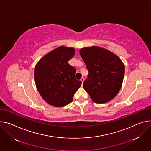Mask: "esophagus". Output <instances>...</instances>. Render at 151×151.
I'll return each instance as SVG.
<instances>
[{"mask_svg": "<svg viewBox=\"0 0 151 151\" xmlns=\"http://www.w3.org/2000/svg\"><path fill=\"white\" fill-rule=\"evenodd\" d=\"M84 81V78H82L81 79V81L82 82V83H83Z\"/></svg>", "mask_w": 151, "mask_h": 151, "instance_id": "obj_1", "label": "esophagus"}]
</instances>
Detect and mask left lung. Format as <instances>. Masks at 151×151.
I'll use <instances>...</instances> for the list:
<instances>
[{"instance_id": "left-lung-1", "label": "left lung", "mask_w": 151, "mask_h": 151, "mask_svg": "<svg viewBox=\"0 0 151 151\" xmlns=\"http://www.w3.org/2000/svg\"><path fill=\"white\" fill-rule=\"evenodd\" d=\"M79 54L88 71L83 83L84 90L95 103L110 101L122 87L124 64L116 54L99 46L81 48Z\"/></svg>"}]
</instances>
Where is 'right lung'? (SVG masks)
Returning <instances> with one entry per match:
<instances>
[{
    "mask_svg": "<svg viewBox=\"0 0 151 151\" xmlns=\"http://www.w3.org/2000/svg\"><path fill=\"white\" fill-rule=\"evenodd\" d=\"M73 47L60 46L41 58L34 68V81L41 96L49 105L63 107L73 101L82 82L75 78V68L68 63Z\"/></svg>",
    "mask_w": 151,
    "mask_h": 151,
    "instance_id": "obj_1",
    "label": "right lung"
}]
</instances>
